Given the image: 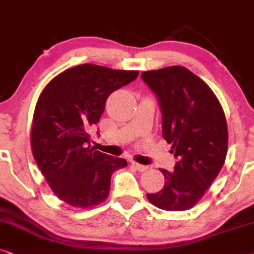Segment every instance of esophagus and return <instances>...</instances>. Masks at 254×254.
Returning a JSON list of instances; mask_svg holds the SVG:
<instances>
[{"instance_id":"1","label":"esophagus","mask_w":254,"mask_h":254,"mask_svg":"<svg viewBox=\"0 0 254 254\" xmlns=\"http://www.w3.org/2000/svg\"><path fill=\"white\" fill-rule=\"evenodd\" d=\"M131 165H132V166L136 168L137 171H139V172H145V171L148 170L147 166H144V165L138 164V162H136V161H131Z\"/></svg>"}]
</instances>
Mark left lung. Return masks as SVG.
I'll list each match as a JSON object with an SVG mask.
<instances>
[{
    "mask_svg": "<svg viewBox=\"0 0 254 254\" xmlns=\"http://www.w3.org/2000/svg\"><path fill=\"white\" fill-rule=\"evenodd\" d=\"M140 77L157 97L162 137L178 160L173 172L160 170L164 188L147 194V198L162 210H187L203 196L224 164V113L208 84L186 67L148 70Z\"/></svg>",
    "mask_w": 254,
    "mask_h": 254,
    "instance_id": "left-lung-1",
    "label": "left lung"
}]
</instances>
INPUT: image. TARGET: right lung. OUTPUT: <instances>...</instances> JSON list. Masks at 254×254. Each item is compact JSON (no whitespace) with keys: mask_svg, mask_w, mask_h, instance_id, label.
<instances>
[{"mask_svg":"<svg viewBox=\"0 0 254 254\" xmlns=\"http://www.w3.org/2000/svg\"><path fill=\"white\" fill-rule=\"evenodd\" d=\"M137 76V70L83 64L57 75L39 96L32 153L54 194L67 204L88 208L103 202L111 174L127 165L123 158L90 148L89 131L99 123L110 94Z\"/></svg>","mask_w":254,"mask_h":254,"instance_id":"right-lung-1","label":"right lung"}]
</instances>
